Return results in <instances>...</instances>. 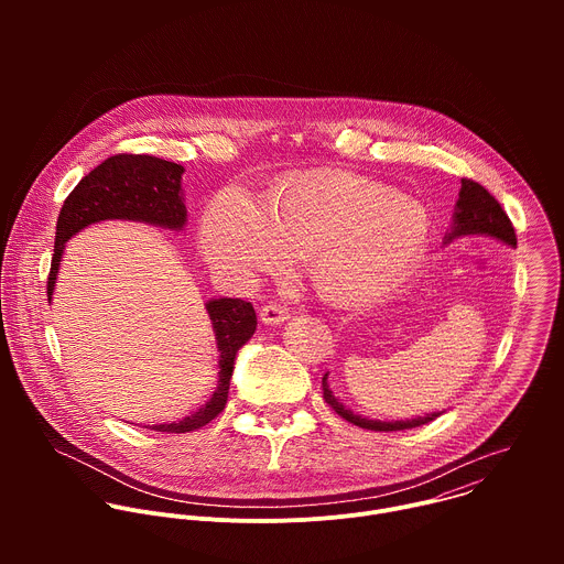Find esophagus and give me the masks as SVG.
<instances>
[{"label": "esophagus", "mask_w": 564, "mask_h": 564, "mask_svg": "<svg viewBox=\"0 0 564 564\" xmlns=\"http://www.w3.org/2000/svg\"><path fill=\"white\" fill-rule=\"evenodd\" d=\"M259 316L265 326H281L290 318V312H288V307H283L279 303H268L261 307Z\"/></svg>", "instance_id": "34e87169"}]
</instances>
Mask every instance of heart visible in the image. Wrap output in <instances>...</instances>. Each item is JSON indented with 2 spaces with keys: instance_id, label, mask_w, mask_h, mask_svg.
I'll return each mask as SVG.
<instances>
[{
  "instance_id": "heart-1",
  "label": "heart",
  "mask_w": 564,
  "mask_h": 564,
  "mask_svg": "<svg viewBox=\"0 0 564 564\" xmlns=\"http://www.w3.org/2000/svg\"><path fill=\"white\" fill-rule=\"evenodd\" d=\"M429 240L422 203L348 172L285 178L265 205L229 187L203 218V250L220 272L248 281L307 257L314 290L339 305L375 299L406 279Z\"/></svg>"
}]
</instances>
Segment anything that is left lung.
<instances>
[{
  "mask_svg": "<svg viewBox=\"0 0 564 564\" xmlns=\"http://www.w3.org/2000/svg\"><path fill=\"white\" fill-rule=\"evenodd\" d=\"M462 236H491L505 246L516 248L518 238H516V229L507 216V212L500 207V203L485 189L481 185H477L475 181H462V189H459V198L455 203V212H453V227L446 234V240L462 238ZM324 399L333 406V411L344 417L346 422L359 426V429H368V431H406V429H415L422 424L433 422L435 417H440L442 413H431L424 417H413V420H392V422H381V420H368L364 415L352 413L348 406H344V401H339L335 397V392L328 386V372L324 375Z\"/></svg>",
  "mask_w": 564,
  "mask_h": 564,
  "instance_id": "8db88e82",
  "label": "left lung"
}]
</instances>
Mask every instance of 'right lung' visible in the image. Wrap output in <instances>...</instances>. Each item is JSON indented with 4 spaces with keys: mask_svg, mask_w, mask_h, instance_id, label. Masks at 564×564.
I'll use <instances>...</instances> for the list:
<instances>
[{
    "mask_svg": "<svg viewBox=\"0 0 564 564\" xmlns=\"http://www.w3.org/2000/svg\"><path fill=\"white\" fill-rule=\"evenodd\" d=\"M185 167L155 155L118 153L89 172L66 196L55 227V254L48 274V303L57 283V272L66 240L85 227L102 220H135L155 227L181 231L187 225V207L183 196ZM205 310L218 348V386L207 404L172 424H155L160 433H189L209 424L227 404L229 379L238 350L257 330V312L243 299H209Z\"/></svg>",
    "mask_w": 564,
    "mask_h": 564,
    "instance_id": "add662e5",
    "label": "right lung"
}]
</instances>
